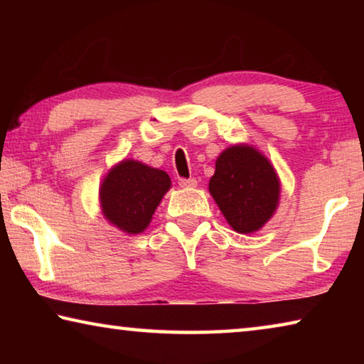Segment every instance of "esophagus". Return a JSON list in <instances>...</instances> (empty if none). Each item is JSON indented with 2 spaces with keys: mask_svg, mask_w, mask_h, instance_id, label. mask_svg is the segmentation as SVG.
<instances>
[{
  "mask_svg": "<svg viewBox=\"0 0 364 364\" xmlns=\"http://www.w3.org/2000/svg\"><path fill=\"white\" fill-rule=\"evenodd\" d=\"M180 186L181 188H196L197 186V180L196 178H180Z\"/></svg>",
  "mask_w": 364,
  "mask_h": 364,
  "instance_id": "1",
  "label": "esophagus"
}]
</instances>
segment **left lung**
<instances>
[{"label":"left lung","instance_id":"8db88e82","mask_svg":"<svg viewBox=\"0 0 364 364\" xmlns=\"http://www.w3.org/2000/svg\"><path fill=\"white\" fill-rule=\"evenodd\" d=\"M208 189L228 223L241 234L260 230L279 200L274 168L247 146H232L220 154Z\"/></svg>","mask_w":364,"mask_h":364}]
</instances>
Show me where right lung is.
Masks as SVG:
<instances>
[{
	"mask_svg": "<svg viewBox=\"0 0 364 364\" xmlns=\"http://www.w3.org/2000/svg\"><path fill=\"white\" fill-rule=\"evenodd\" d=\"M170 184L164 170L123 160L102 181L100 194L104 217L125 232L144 231Z\"/></svg>",
	"mask_w": 364,
	"mask_h": 364,
	"instance_id": "add662e5",
	"label": "right lung"
}]
</instances>
